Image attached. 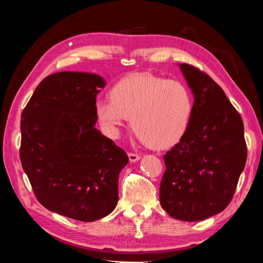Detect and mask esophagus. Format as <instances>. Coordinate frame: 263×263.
Instances as JSON below:
<instances>
[{
    "instance_id": "obj_1",
    "label": "esophagus",
    "mask_w": 263,
    "mask_h": 263,
    "mask_svg": "<svg viewBox=\"0 0 263 263\" xmlns=\"http://www.w3.org/2000/svg\"><path fill=\"white\" fill-rule=\"evenodd\" d=\"M128 159H130L131 163H135V162H137V160L140 159V156L137 154H131L130 152V154H128Z\"/></svg>"
}]
</instances>
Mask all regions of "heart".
Returning a JSON list of instances; mask_svg holds the SVG:
<instances>
[{
  "label": "heart",
  "instance_id": "1",
  "mask_svg": "<svg viewBox=\"0 0 263 263\" xmlns=\"http://www.w3.org/2000/svg\"><path fill=\"white\" fill-rule=\"evenodd\" d=\"M109 100L96 101V115L105 133L112 138L130 117L133 131L157 150L179 143L189 127L194 100L181 81L150 73L125 77L109 91Z\"/></svg>",
  "mask_w": 263,
  "mask_h": 263
}]
</instances>
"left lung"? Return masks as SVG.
I'll return each mask as SVG.
<instances>
[{
  "label": "left lung",
  "mask_w": 263,
  "mask_h": 263,
  "mask_svg": "<svg viewBox=\"0 0 263 263\" xmlns=\"http://www.w3.org/2000/svg\"><path fill=\"white\" fill-rule=\"evenodd\" d=\"M194 94L186 133L164 156L160 205L171 217L195 222L221 213L232 201L247 160L243 121L223 89L187 64L179 65Z\"/></svg>",
  "instance_id": "obj_1"
}]
</instances>
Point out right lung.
Returning a JSON list of instances; mask_svg holds the SVG:
<instances>
[{
  "instance_id": "1",
  "label": "right lung",
  "mask_w": 263,
  "mask_h": 263,
  "mask_svg": "<svg viewBox=\"0 0 263 263\" xmlns=\"http://www.w3.org/2000/svg\"><path fill=\"white\" fill-rule=\"evenodd\" d=\"M93 73L59 72L35 88L21 116L20 159L37 201L62 216L92 222L118 203V178L128 157L96 128Z\"/></svg>"
}]
</instances>
